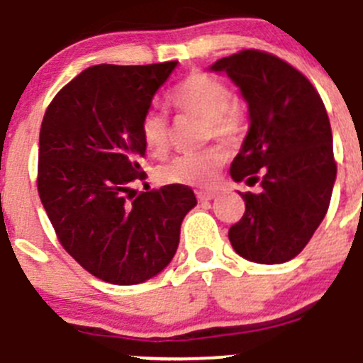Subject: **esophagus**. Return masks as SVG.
<instances>
[{
    "label": "esophagus",
    "instance_id": "34e87169",
    "mask_svg": "<svg viewBox=\"0 0 363 363\" xmlns=\"http://www.w3.org/2000/svg\"><path fill=\"white\" fill-rule=\"evenodd\" d=\"M216 196H218L216 191H203V189L196 191V199H199L200 202H208V200H214Z\"/></svg>",
    "mask_w": 363,
    "mask_h": 363
}]
</instances>
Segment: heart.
Returning <instances> with one entry per match:
<instances>
[{"instance_id":"heart-1","label":"heart","mask_w":363,"mask_h":363,"mask_svg":"<svg viewBox=\"0 0 363 363\" xmlns=\"http://www.w3.org/2000/svg\"><path fill=\"white\" fill-rule=\"evenodd\" d=\"M170 105L181 113L202 117L207 123L205 137L233 144L242 131V112L233 101V93L223 80L205 72H193L172 91ZM140 137L149 155L163 156L170 147V126L163 113L147 111L140 121ZM226 161L221 147L175 156L156 172L163 184L211 186Z\"/></svg>"}]
</instances>
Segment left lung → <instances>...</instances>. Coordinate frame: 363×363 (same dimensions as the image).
<instances>
[{"instance_id":"1","label":"left lung","mask_w":363,"mask_h":363,"mask_svg":"<svg viewBox=\"0 0 363 363\" xmlns=\"http://www.w3.org/2000/svg\"><path fill=\"white\" fill-rule=\"evenodd\" d=\"M211 69L225 72L250 107L232 179L262 186L242 193L246 212L230 226V242L250 262L284 263L307 246L330 205L337 163L323 100L302 72L265 50L244 49Z\"/></svg>"}]
</instances>
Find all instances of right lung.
<instances>
[{
  "instance_id": "1",
  "label": "right lung",
  "mask_w": 363,
  "mask_h": 363,
  "mask_svg": "<svg viewBox=\"0 0 363 363\" xmlns=\"http://www.w3.org/2000/svg\"><path fill=\"white\" fill-rule=\"evenodd\" d=\"M177 61L96 65L69 80L43 116L38 195L57 240L80 267L111 284H138L174 258L191 188L145 181L140 121Z\"/></svg>"
}]
</instances>
